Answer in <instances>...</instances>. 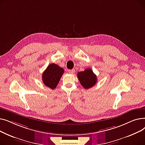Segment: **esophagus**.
Returning <instances> with one entry per match:
<instances>
[{"label": "esophagus", "mask_w": 145, "mask_h": 145, "mask_svg": "<svg viewBox=\"0 0 145 145\" xmlns=\"http://www.w3.org/2000/svg\"><path fill=\"white\" fill-rule=\"evenodd\" d=\"M68 72H69V73H71V74H74V69L69 70Z\"/></svg>", "instance_id": "esophagus-1"}]
</instances>
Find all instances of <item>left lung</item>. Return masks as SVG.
<instances>
[{
  "instance_id": "8db88e82",
  "label": "left lung",
  "mask_w": 145,
  "mask_h": 145,
  "mask_svg": "<svg viewBox=\"0 0 145 145\" xmlns=\"http://www.w3.org/2000/svg\"><path fill=\"white\" fill-rule=\"evenodd\" d=\"M78 78L81 85L86 89L93 87L97 82V77L90 68H87L83 71L78 73Z\"/></svg>"
}]
</instances>
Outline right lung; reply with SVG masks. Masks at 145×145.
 Wrapping results in <instances>:
<instances>
[{"label":"right lung","mask_w":145,"mask_h":145,"mask_svg":"<svg viewBox=\"0 0 145 145\" xmlns=\"http://www.w3.org/2000/svg\"><path fill=\"white\" fill-rule=\"evenodd\" d=\"M63 73V68L55 63H51L42 74L43 82L46 86L54 89L56 88Z\"/></svg>","instance_id":"right-lung-1"}]
</instances>
